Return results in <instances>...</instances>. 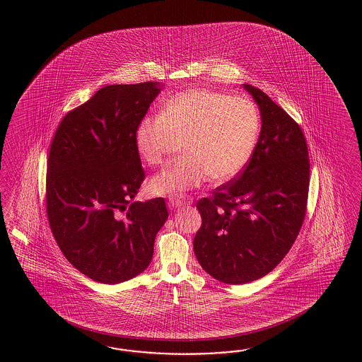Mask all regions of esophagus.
Segmentation results:
<instances>
[{"mask_svg": "<svg viewBox=\"0 0 362 362\" xmlns=\"http://www.w3.org/2000/svg\"><path fill=\"white\" fill-rule=\"evenodd\" d=\"M191 203H192V197H187V195H175V197H170V199H168V206L171 209L189 206Z\"/></svg>", "mask_w": 362, "mask_h": 362, "instance_id": "obj_1", "label": "esophagus"}]
</instances>
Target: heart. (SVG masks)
Here are the masks:
<instances>
[{
	"label": "heart",
	"instance_id": "obj_1",
	"mask_svg": "<svg viewBox=\"0 0 362 362\" xmlns=\"http://www.w3.org/2000/svg\"><path fill=\"white\" fill-rule=\"evenodd\" d=\"M262 129L259 110L251 99L206 88H191L167 99L160 114L142 118L135 146L143 162L162 165L167 153L183 141V156L153 176L156 195H173L221 183L238 175L252 158Z\"/></svg>",
	"mask_w": 362,
	"mask_h": 362
}]
</instances>
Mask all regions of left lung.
<instances>
[{"mask_svg": "<svg viewBox=\"0 0 362 362\" xmlns=\"http://www.w3.org/2000/svg\"><path fill=\"white\" fill-rule=\"evenodd\" d=\"M244 88L260 110L259 141L240 175L197 202L194 239L202 268L232 285L269 274L289 252L305 218L310 168L296 121L260 88Z\"/></svg>", "mask_w": 362, "mask_h": 362, "instance_id": "1", "label": "left lung"}]
</instances>
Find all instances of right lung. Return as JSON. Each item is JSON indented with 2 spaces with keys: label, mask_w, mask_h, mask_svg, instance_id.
<instances>
[{
  "label": "right lung",
  "mask_w": 362,
  "mask_h": 362,
  "mask_svg": "<svg viewBox=\"0 0 362 362\" xmlns=\"http://www.w3.org/2000/svg\"><path fill=\"white\" fill-rule=\"evenodd\" d=\"M159 93L158 82L105 86L66 114L50 144V230L69 263L98 283L142 274L168 218L163 197L132 202L144 180L135 130Z\"/></svg>",
  "instance_id": "1"
}]
</instances>
